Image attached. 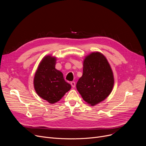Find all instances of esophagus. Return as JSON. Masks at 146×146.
Returning <instances> with one entry per match:
<instances>
[{
    "instance_id": "obj_1",
    "label": "esophagus",
    "mask_w": 146,
    "mask_h": 146,
    "mask_svg": "<svg viewBox=\"0 0 146 146\" xmlns=\"http://www.w3.org/2000/svg\"><path fill=\"white\" fill-rule=\"evenodd\" d=\"M70 84H71V85H72V86L73 88H74V87H75L76 83H75V82H71Z\"/></svg>"
}]
</instances>
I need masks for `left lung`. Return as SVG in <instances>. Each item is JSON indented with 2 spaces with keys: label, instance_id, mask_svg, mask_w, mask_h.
Here are the masks:
<instances>
[{
  "label": "left lung",
  "instance_id": "1",
  "mask_svg": "<svg viewBox=\"0 0 146 146\" xmlns=\"http://www.w3.org/2000/svg\"><path fill=\"white\" fill-rule=\"evenodd\" d=\"M113 83L112 69L102 54L92 52L86 57L83 75L76 84L84 100L92 106L102 102L111 94Z\"/></svg>",
  "mask_w": 146,
  "mask_h": 146
}]
</instances>
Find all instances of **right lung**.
I'll return each mask as SVG.
<instances>
[{"instance_id":"add662e5","label":"right lung","mask_w":146,"mask_h":146,"mask_svg":"<svg viewBox=\"0 0 146 146\" xmlns=\"http://www.w3.org/2000/svg\"><path fill=\"white\" fill-rule=\"evenodd\" d=\"M55 57H45L35 73L34 85L36 92L50 104L58 102L71 89L63 74L55 68Z\"/></svg>"}]
</instances>
